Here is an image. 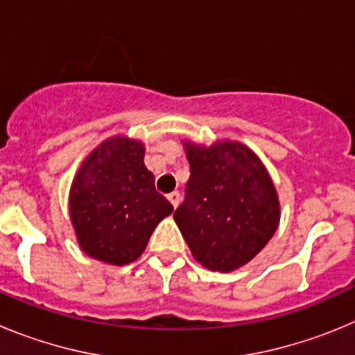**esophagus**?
<instances>
[{"mask_svg": "<svg viewBox=\"0 0 355 355\" xmlns=\"http://www.w3.org/2000/svg\"><path fill=\"white\" fill-rule=\"evenodd\" d=\"M168 200H171V205L174 206V208H178V206H180V200H181L180 192H172V193H168Z\"/></svg>", "mask_w": 355, "mask_h": 355, "instance_id": "obj_1", "label": "esophagus"}]
</instances>
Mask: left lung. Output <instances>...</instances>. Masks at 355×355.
I'll list each match as a JSON object with an SVG mask.
<instances>
[{
  "label": "left lung",
  "mask_w": 355,
  "mask_h": 355,
  "mask_svg": "<svg viewBox=\"0 0 355 355\" xmlns=\"http://www.w3.org/2000/svg\"><path fill=\"white\" fill-rule=\"evenodd\" d=\"M190 180L174 220L192 256L213 272H233L270 241L281 206L261 159L240 142H184Z\"/></svg>",
  "instance_id": "1"
}]
</instances>
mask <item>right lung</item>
<instances>
[{
	"mask_svg": "<svg viewBox=\"0 0 355 355\" xmlns=\"http://www.w3.org/2000/svg\"><path fill=\"white\" fill-rule=\"evenodd\" d=\"M144 155L139 140L112 137L85 158L72 181V227L81 250L97 261L119 266L135 261L156 225L174 209L156 192Z\"/></svg>",
	"mask_w": 355,
	"mask_h": 355,
	"instance_id": "1",
	"label": "right lung"
}]
</instances>
